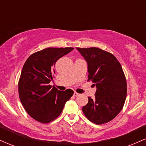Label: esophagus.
<instances>
[{
    "label": "esophagus",
    "instance_id": "esophagus-1",
    "mask_svg": "<svg viewBox=\"0 0 146 146\" xmlns=\"http://www.w3.org/2000/svg\"><path fill=\"white\" fill-rule=\"evenodd\" d=\"M78 95H80V94H79V93H76V92H74V93H73V96L77 97V96H78Z\"/></svg>",
    "mask_w": 146,
    "mask_h": 146
}]
</instances>
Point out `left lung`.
Listing matches in <instances>:
<instances>
[{
    "mask_svg": "<svg viewBox=\"0 0 146 146\" xmlns=\"http://www.w3.org/2000/svg\"><path fill=\"white\" fill-rule=\"evenodd\" d=\"M88 64V80L96 86L82 111L95 124L111 121L120 113L127 94L126 80L119 62L112 53L96 47L76 48Z\"/></svg>",
    "mask_w": 146,
    "mask_h": 146,
    "instance_id": "8db88e82",
    "label": "left lung"
}]
</instances>
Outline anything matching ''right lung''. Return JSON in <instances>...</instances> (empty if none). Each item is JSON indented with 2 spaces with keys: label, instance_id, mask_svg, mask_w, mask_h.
<instances>
[{
  "label": "right lung",
  "instance_id": "obj_1",
  "mask_svg": "<svg viewBox=\"0 0 146 146\" xmlns=\"http://www.w3.org/2000/svg\"><path fill=\"white\" fill-rule=\"evenodd\" d=\"M73 49L46 48L33 53L25 62L18 82L19 98L27 113L36 121L47 123L54 120L73 95L71 89L61 91L49 83L56 62Z\"/></svg>",
  "mask_w": 146,
  "mask_h": 146
}]
</instances>
